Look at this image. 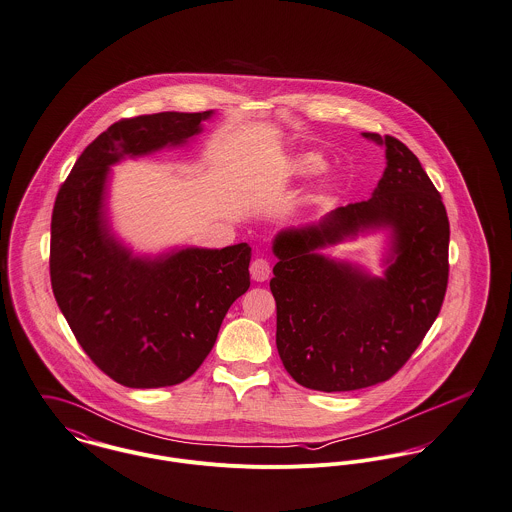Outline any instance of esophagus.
Listing matches in <instances>:
<instances>
[{
	"mask_svg": "<svg viewBox=\"0 0 512 512\" xmlns=\"http://www.w3.org/2000/svg\"><path fill=\"white\" fill-rule=\"evenodd\" d=\"M249 271H251V279H253V281L265 283V281L269 279V275H271V265H269L267 259L259 257V259H255V261L251 263Z\"/></svg>",
	"mask_w": 512,
	"mask_h": 512,
	"instance_id": "1",
	"label": "esophagus"
}]
</instances>
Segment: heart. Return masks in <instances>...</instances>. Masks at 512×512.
Here are the masks:
<instances>
[{"label": "heart", "mask_w": 512, "mask_h": 512, "mask_svg": "<svg viewBox=\"0 0 512 512\" xmlns=\"http://www.w3.org/2000/svg\"><path fill=\"white\" fill-rule=\"evenodd\" d=\"M322 169H324V159L316 153L296 155L290 163L292 174H300V176H308V174H314V172L322 171Z\"/></svg>", "instance_id": "b5f03b06"}]
</instances>
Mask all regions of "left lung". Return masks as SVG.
Listing matches in <instances>:
<instances>
[{
    "instance_id": "left-lung-1",
    "label": "left lung",
    "mask_w": 512,
    "mask_h": 512,
    "mask_svg": "<svg viewBox=\"0 0 512 512\" xmlns=\"http://www.w3.org/2000/svg\"><path fill=\"white\" fill-rule=\"evenodd\" d=\"M363 137L385 145L387 155L373 196L318 224L283 229L273 241L281 361L298 385L324 393L389 381L438 318L448 288L450 222L440 192L404 143L379 133ZM379 227L392 229L385 278L317 253Z\"/></svg>"
}]
</instances>
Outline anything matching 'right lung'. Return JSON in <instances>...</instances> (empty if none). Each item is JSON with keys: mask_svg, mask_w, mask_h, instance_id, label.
Segmentation results:
<instances>
[{"mask_svg": "<svg viewBox=\"0 0 512 512\" xmlns=\"http://www.w3.org/2000/svg\"><path fill=\"white\" fill-rule=\"evenodd\" d=\"M212 114L121 119L84 149L58 190L49 261L58 308L86 355L123 387H171L194 375L249 288L247 243L133 257L104 210L112 165L186 143Z\"/></svg>", "mask_w": 512, "mask_h": 512, "instance_id": "1", "label": "right lung"}]
</instances>
